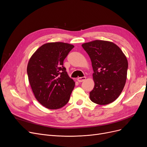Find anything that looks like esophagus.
Wrapping results in <instances>:
<instances>
[{
	"mask_svg": "<svg viewBox=\"0 0 147 147\" xmlns=\"http://www.w3.org/2000/svg\"><path fill=\"white\" fill-rule=\"evenodd\" d=\"M85 79H86V77H81V78H78V81L79 82H82Z\"/></svg>",
	"mask_w": 147,
	"mask_h": 147,
	"instance_id": "1",
	"label": "esophagus"
}]
</instances>
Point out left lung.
I'll use <instances>...</instances> for the list:
<instances>
[{
	"label": "left lung",
	"instance_id": "obj_1",
	"mask_svg": "<svg viewBox=\"0 0 147 147\" xmlns=\"http://www.w3.org/2000/svg\"><path fill=\"white\" fill-rule=\"evenodd\" d=\"M89 55L93 68L94 88L91 101L99 105L110 104L125 87L128 68L126 57L115 43L96 40L82 45Z\"/></svg>",
	"mask_w": 147,
	"mask_h": 147
}]
</instances>
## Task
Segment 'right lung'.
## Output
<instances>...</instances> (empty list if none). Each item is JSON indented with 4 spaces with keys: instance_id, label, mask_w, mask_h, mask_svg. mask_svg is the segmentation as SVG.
<instances>
[{
    "instance_id": "1",
    "label": "right lung",
    "mask_w": 147,
    "mask_h": 147,
    "mask_svg": "<svg viewBox=\"0 0 147 147\" xmlns=\"http://www.w3.org/2000/svg\"><path fill=\"white\" fill-rule=\"evenodd\" d=\"M74 45L51 42L41 46L31 57L27 71L37 101L51 110L66 105L75 82L68 76L63 62Z\"/></svg>"
}]
</instances>
